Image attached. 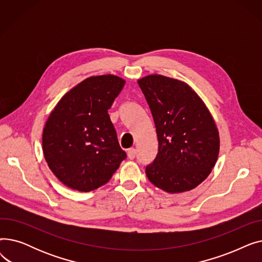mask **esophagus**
Wrapping results in <instances>:
<instances>
[{"instance_id":"34e87169","label":"esophagus","mask_w":262,"mask_h":262,"mask_svg":"<svg viewBox=\"0 0 262 262\" xmlns=\"http://www.w3.org/2000/svg\"><path fill=\"white\" fill-rule=\"evenodd\" d=\"M135 156H136V149H135V148H129V149L127 150V157H128L129 159H134Z\"/></svg>"}]
</instances>
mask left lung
<instances>
[{
	"label": "left lung",
	"instance_id": "8db88e82",
	"mask_svg": "<svg viewBox=\"0 0 262 262\" xmlns=\"http://www.w3.org/2000/svg\"><path fill=\"white\" fill-rule=\"evenodd\" d=\"M152 113L158 153L145 168L148 181L168 193L203 183L217 160L220 137L209 109L185 81L160 74L138 79Z\"/></svg>",
	"mask_w": 262,
	"mask_h": 262
}]
</instances>
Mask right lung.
<instances>
[{
  "mask_svg": "<svg viewBox=\"0 0 262 262\" xmlns=\"http://www.w3.org/2000/svg\"><path fill=\"white\" fill-rule=\"evenodd\" d=\"M125 79L90 76L69 90L50 114L42 134L48 166L67 187L89 192L105 185L126 158L108 109Z\"/></svg>",
  "mask_w": 262,
  "mask_h": 262,
  "instance_id": "obj_1",
  "label": "right lung"
}]
</instances>
